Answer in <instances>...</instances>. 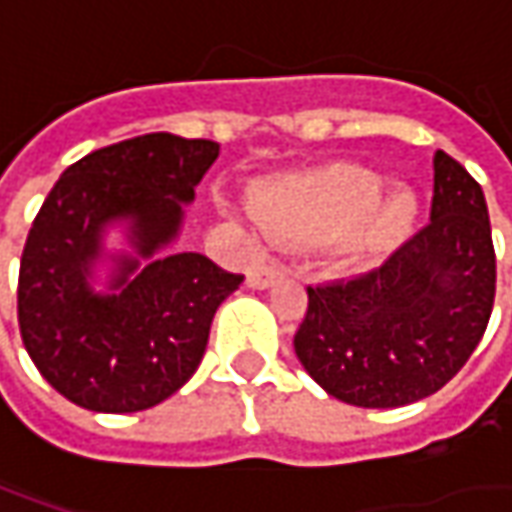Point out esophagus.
<instances>
[{"label": "esophagus", "instance_id": "1", "mask_svg": "<svg viewBox=\"0 0 512 512\" xmlns=\"http://www.w3.org/2000/svg\"><path fill=\"white\" fill-rule=\"evenodd\" d=\"M282 279V270H276V267H253L250 273H247V285L253 287V290H267V287H273L276 282Z\"/></svg>", "mask_w": 512, "mask_h": 512}]
</instances>
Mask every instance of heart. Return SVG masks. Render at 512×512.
I'll list each match as a JSON object with an SVG mask.
<instances>
[{
	"instance_id": "heart-1",
	"label": "heart",
	"mask_w": 512,
	"mask_h": 512,
	"mask_svg": "<svg viewBox=\"0 0 512 512\" xmlns=\"http://www.w3.org/2000/svg\"><path fill=\"white\" fill-rule=\"evenodd\" d=\"M384 187L376 170L330 165L270 182L256 193L253 213L279 245L344 242L356 259L376 262L407 242L419 216L410 190L384 196Z\"/></svg>"
}]
</instances>
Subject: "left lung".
Masks as SVG:
<instances>
[{
    "label": "left lung",
    "mask_w": 512,
    "mask_h": 512,
    "mask_svg": "<svg viewBox=\"0 0 512 512\" xmlns=\"http://www.w3.org/2000/svg\"><path fill=\"white\" fill-rule=\"evenodd\" d=\"M496 296V253L479 182L433 156L430 225L382 267L307 287L296 356L333 399L404 407L450 382L482 342Z\"/></svg>",
    "instance_id": "1"
}]
</instances>
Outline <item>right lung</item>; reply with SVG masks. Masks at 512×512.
Segmentation results:
<instances>
[{"mask_svg":"<svg viewBox=\"0 0 512 512\" xmlns=\"http://www.w3.org/2000/svg\"><path fill=\"white\" fill-rule=\"evenodd\" d=\"M219 145L148 133L70 165L36 213L19 265V333L42 379L93 413L165 402L196 373L216 307L245 276L170 253ZM126 233L128 251L104 247ZM109 265L106 285L95 270Z\"/></svg>","mask_w":512,"mask_h":512,"instance_id":"right-lung-1","label":"right lung"}]
</instances>
